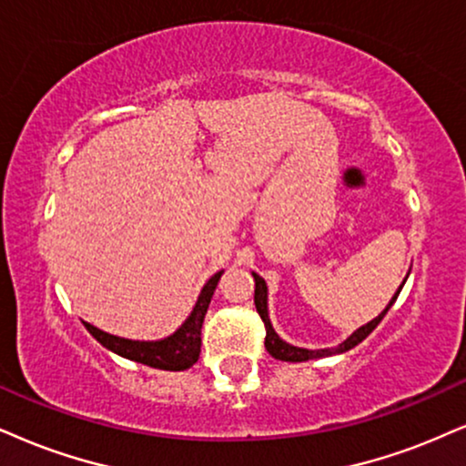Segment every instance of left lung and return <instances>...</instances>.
<instances>
[{"instance_id": "obj_1", "label": "left lung", "mask_w": 466, "mask_h": 466, "mask_svg": "<svg viewBox=\"0 0 466 466\" xmlns=\"http://www.w3.org/2000/svg\"><path fill=\"white\" fill-rule=\"evenodd\" d=\"M252 279H255V307H257V313L261 315L263 324H266V350L269 354L274 356V359L279 360H287V363H302V360H313V359H326V356H335V354H343L348 352V350H352L354 346H359L363 339L370 335V332L376 329L378 324H380L384 315H387L389 309L393 307V302L398 300L401 287L404 283L400 285V289L395 291V296L391 298V302L384 307V311L378 315V318H373L371 321H367L365 326H360V329H356L352 335H350L346 341L339 343L337 348H324V350H307V348H298V346H291V343H287L285 339L279 337V332L274 330L272 321H269V311H268V285L266 280H263L259 274L252 272ZM409 279V277H406Z\"/></svg>"}]
</instances>
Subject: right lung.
I'll return each instance as SVG.
<instances>
[{
    "instance_id": "1",
    "label": "right lung",
    "mask_w": 466,
    "mask_h": 466,
    "mask_svg": "<svg viewBox=\"0 0 466 466\" xmlns=\"http://www.w3.org/2000/svg\"><path fill=\"white\" fill-rule=\"evenodd\" d=\"M224 269L216 272L200 289L198 300L194 304L192 313L187 315V319L177 329L172 335L157 339V341H134V339H125L110 335V332H103L96 326L84 321L86 330L93 335L103 348H107L110 352L123 356V359L136 360V363L155 367V370L164 371H183L189 370L200 356V329H203L205 313L209 309L211 298L218 287Z\"/></svg>"
}]
</instances>
